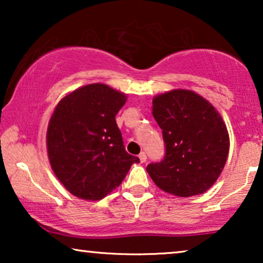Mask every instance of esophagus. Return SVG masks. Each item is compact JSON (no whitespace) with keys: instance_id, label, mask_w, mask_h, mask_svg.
Returning a JSON list of instances; mask_svg holds the SVG:
<instances>
[{"instance_id":"obj_1","label":"esophagus","mask_w":263,"mask_h":263,"mask_svg":"<svg viewBox=\"0 0 263 263\" xmlns=\"http://www.w3.org/2000/svg\"><path fill=\"white\" fill-rule=\"evenodd\" d=\"M139 158H140V161H141V163H145V161L147 160V156H146L145 152L140 153L139 154Z\"/></svg>"}]
</instances>
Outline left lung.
Returning a JSON list of instances; mask_svg holds the SVG:
<instances>
[{"instance_id":"left-lung-1","label":"left lung","mask_w":263,"mask_h":263,"mask_svg":"<svg viewBox=\"0 0 263 263\" xmlns=\"http://www.w3.org/2000/svg\"><path fill=\"white\" fill-rule=\"evenodd\" d=\"M153 117L161 129L164 158L147 165L164 192L188 197L217 181L229 154V134L217 110L193 91L176 89L153 99Z\"/></svg>"}]
</instances>
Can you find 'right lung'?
<instances>
[{
	"instance_id": "right-lung-1",
	"label": "right lung",
	"mask_w": 263,
	"mask_h": 263,
	"mask_svg": "<svg viewBox=\"0 0 263 263\" xmlns=\"http://www.w3.org/2000/svg\"><path fill=\"white\" fill-rule=\"evenodd\" d=\"M125 96L104 84L71 92L50 118L46 143L51 167L68 192L100 200L123 182L138 157L124 148L116 115Z\"/></svg>"
}]
</instances>
